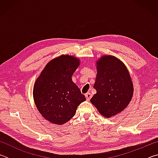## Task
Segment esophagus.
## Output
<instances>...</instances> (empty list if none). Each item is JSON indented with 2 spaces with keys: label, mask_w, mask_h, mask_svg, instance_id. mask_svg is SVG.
<instances>
[{
  "label": "esophagus",
  "mask_w": 158,
  "mask_h": 158,
  "mask_svg": "<svg viewBox=\"0 0 158 158\" xmlns=\"http://www.w3.org/2000/svg\"><path fill=\"white\" fill-rule=\"evenodd\" d=\"M85 98H86V100H90V99L92 98V94L90 93H87L85 95Z\"/></svg>",
  "instance_id": "34e87169"
}]
</instances>
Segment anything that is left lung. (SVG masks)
I'll list each match as a JSON object with an SVG mask.
<instances>
[{"label":"left lung","mask_w":158,"mask_h":158,"mask_svg":"<svg viewBox=\"0 0 158 158\" xmlns=\"http://www.w3.org/2000/svg\"><path fill=\"white\" fill-rule=\"evenodd\" d=\"M97 93L90 99L101 115L111 118L129 105L134 93L133 83L125 64L111 55H104L96 61Z\"/></svg>","instance_id":"8db88e82"}]
</instances>
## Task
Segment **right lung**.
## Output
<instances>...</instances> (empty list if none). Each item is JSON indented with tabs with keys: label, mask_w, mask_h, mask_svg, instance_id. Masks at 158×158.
Wrapping results in <instances>:
<instances>
[{
	"label": "right lung",
	"mask_w": 158,
	"mask_h": 158,
	"mask_svg": "<svg viewBox=\"0 0 158 158\" xmlns=\"http://www.w3.org/2000/svg\"><path fill=\"white\" fill-rule=\"evenodd\" d=\"M79 64L78 58L61 55L47 64L35 82L33 95L37 110L53 124L69 121L85 100L72 79Z\"/></svg>",
	"instance_id": "1"
}]
</instances>
